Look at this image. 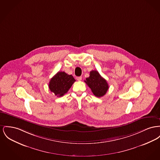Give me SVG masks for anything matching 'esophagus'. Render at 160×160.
I'll use <instances>...</instances> for the list:
<instances>
[{
  "label": "esophagus",
  "instance_id": "34e87169",
  "mask_svg": "<svg viewBox=\"0 0 160 160\" xmlns=\"http://www.w3.org/2000/svg\"><path fill=\"white\" fill-rule=\"evenodd\" d=\"M76 78H77V80L78 81H81L82 79V77H77Z\"/></svg>",
  "mask_w": 160,
  "mask_h": 160
}]
</instances>
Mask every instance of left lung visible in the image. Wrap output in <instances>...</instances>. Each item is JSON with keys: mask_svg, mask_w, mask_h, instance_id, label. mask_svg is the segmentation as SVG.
<instances>
[{"mask_svg": "<svg viewBox=\"0 0 160 160\" xmlns=\"http://www.w3.org/2000/svg\"><path fill=\"white\" fill-rule=\"evenodd\" d=\"M85 83L91 88L92 93L97 97L104 95L109 89L108 83L97 71H91L89 77L86 78Z\"/></svg>", "mask_w": 160, "mask_h": 160, "instance_id": "left-lung-1", "label": "left lung"}]
</instances>
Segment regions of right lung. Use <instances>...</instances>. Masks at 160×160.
Here are the masks:
<instances>
[{"label":"right lung","instance_id":"right-lung-1","mask_svg":"<svg viewBox=\"0 0 160 160\" xmlns=\"http://www.w3.org/2000/svg\"><path fill=\"white\" fill-rule=\"evenodd\" d=\"M75 80L72 75L65 72H58L50 80L49 88L57 97H62L69 91Z\"/></svg>","mask_w":160,"mask_h":160}]
</instances>
